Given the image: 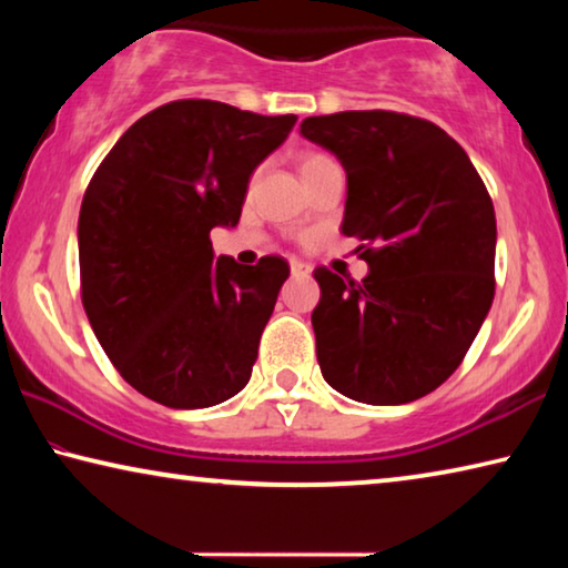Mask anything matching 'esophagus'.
Wrapping results in <instances>:
<instances>
[{
	"instance_id": "1",
	"label": "esophagus",
	"mask_w": 568,
	"mask_h": 568,
	"mask_svg": "<svg viewBox=\"0 0 568 568\" xmlns=\"http://www.w3.org/2000/svg\"><path fill=\"white\" fill-rule=\"evenodd\" d=\"M291 273L295 277H305V275L313 273V267L307 265V263H301V261H291Z\"/></svg>"
}]
</instances>
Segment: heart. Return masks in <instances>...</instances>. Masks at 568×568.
<instances>
[{"instance_id": "obj_1", "label": "heart", "mask_w": 568, "mask_h": 568, "mask_svg": "<svg viewBox=\"0 0 568 568\" xmlns=\"http://www.w3.org/2000/svg\"><path fill=\"white\" fill-rule=\"evenodd\" d=\"M328 160H331V158L321 155V152H305V155L301 158V172H307V170L318 168V165H323V162H328Z\"/></svg>"}]
</instances>
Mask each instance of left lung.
<instances>
[{
  "label": "left lung",
  "instance_id": "1",
  "mask_svg": "<svg viewBox=\"0 0 568 568\" xmlns=\"http://www.w3.org/2000/svg\"><path fill=\"white\" fill-rule=\"evenodd\" d=\"M341 160L343 235L361 237L363 283L315 271L323 378L371 406H400L454 373L494 303L496 215L464 148L434 122L386 110L305 118Z\"/></svg>",
  "mask_w": 568,
  "mask_h": 568
}]
</instances>
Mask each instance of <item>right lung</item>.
Returning <instances> with one entry per match:
<instances>
[{
  "label": "right lung",
  "instance_id": "obj_1",
  "mask_svg": "<svg viewBox=\"0 0 568 568\" xmlns=\"http://www.w3.org/2000/svg\"><path fill=\"white\" fill-rule=\"evenodd\" d=\"M295 114L178 100L122 134L80 207L82 305L102 351L142 396L210 408L243 390L291 267L213 255L235 227L255 168Z\"/></svg>",
  "mask_w": 568,
  "mask_h": 568
}]
</instances>
